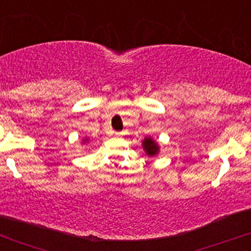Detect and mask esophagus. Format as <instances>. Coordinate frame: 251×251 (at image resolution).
I'll list each match as a JSON object with an SVG mask.
<instances>
[{
    "label": "esophagus",
    "instance_id": "esophagus-1",
    "mask_svg": "<svg viewBox=\"0 0 251 251\" xmlns=\"http://www.w3.org/2000/svg\"><path fill=\"white\" fill-rule=\"evenodd\" d=\"M124 133L123 132H116V133H114V135H116V137H122Z\"/></svg>",
    "mask_w": 251,
    "mask_h": 251
}]
</instances>
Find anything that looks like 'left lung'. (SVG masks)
I'll use <instances>...</instances> for the list:
<instances>
[{
    "mask_svg": "<svg viewBox=\"0 0 251 251\" xmlns=\"http://www.w3.org/2000/svg\"><path fill=\"white\" fill-rule=\"evenodd\" d=\"M142 146L149 157H155V155L159 153V145H158V143L154 139H152V137L144 138Z\"/></svg>",
    "mask_w": 251,
    "mask_h": 251,
    "instance_id": "1",
    "label": "left lung"
}]
</instances>
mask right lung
I'll return each instance as SVG.
<instances>
[{
    "mask_svg": "<svg viewBox=\"0 0 251 251\" xmlns=\"http://www.w3.org/2000/svg\"><path fill=\"white\" fill-rule=\"evenodd\" d=\"M87 142H88V139H87V138H83L82 143H83V144H86V143H87Z\"/></svg>",
    "mask_w": 251,
    "mask_h": 251,
    "instance_id": "1",
    "label": "right lung"
}]
</instances>
